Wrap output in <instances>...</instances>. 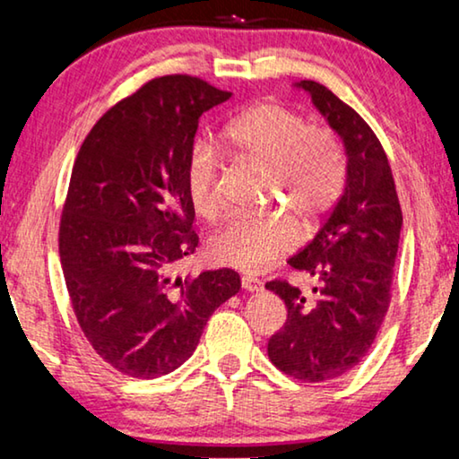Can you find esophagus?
Here are the masks:
<instances>
[{"mask_svg": "<svg viewBox=\"0 0 459 459\" xmlns=\"http://www.w3.org/2000/svg\"><path fill=\"white\" fill-rule=\"evenodd\" d=\"M241 287L245 289V291H260L262 289V281L260 279H255V276H251V274H245L243 279H241Z\"/></svg>", "mask_w": 459, "mask_h": 459, "instance_id": "34e87169", "label": "esophagus"}]
</instances>
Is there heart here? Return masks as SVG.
<instances>
[{
  "label": "heart",
  "instance_id": "b5f03b06",
  "mask_svg": "<svg viewBox=\"0 0 459 459\" xmlns=\"http://www.w3.org/2000/svg\"><path fill=\"white\" fill-rule=\"evenodd\" d=\"M224 139L270 168V195L312 222L339 202L345 189L343 147L328 128L281 103H257L224 126ZM221 158L214 145L197 141L185 166L186 195L197 216L212 221L221 212ZM297 243L295 224L282 214L230 216L210 241L216 262L245 273H260Z\"/></svg>",
  "mask_w": 459,
  "mask_h": 459
}]
</instances>
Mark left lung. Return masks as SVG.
<instances>
[{"label": "left lung", "mask_w": 459, "mask_h": 459, "mask_svg": "<svg viewBox=\"0 0 459 459\" xmlns=\"http://www.w3.org/2000/svg\"><path fill=\"white\" fill-rule=\"evenodd\" d=\"M297 87L343 139L347 183L318 235L287 260L318 281L316 299L306 301L287 281L266 282L287 306L268 358L289 377L325 383L356 368L377 339L391 303L403 216L389 160L366 120L320 82Z\"/></svg>", "instance_id": "1"}]
</instances>
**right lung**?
Returning <instances> with one entry per match:
<instances>
[{
    "mask_svg": "<svg viewBox=\"0 0 459 459\" xmlns=\"http://www.w3.org/2000/svg\"><path fill=\"white\" fill-rule=\"evenodd\" d=\"M229 98L197 76H160L109 108L74 160L60 218L64 281L87 341L126 377L177 370L241 289L230 268L174 274L199 243L186 158L202 114Z\"/></svg>",
    "mask_w": 459,
    "mask_h": 459,
    "instance_id": "obj_1",
    "label": "right lung"
}]
</instances>
